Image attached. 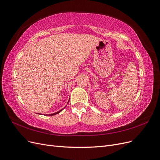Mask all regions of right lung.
Listing matches in <instances>:
<instances>
[{"instance_id": "right-lung-1", "label": "right lung", "mask_w": 160, "mask_h": 160, "mask_svg": "<svg viewBox=\"0 0 160 160\" xmlns=\"http://www.w3.org/2000/svg\"><path fill=\"white\" fill-rule=\"evenodd\" d=\"M64 109V108H63ZM63 109H61L60 111H57V112H56V113H52V114H50V115H56V114H57V113H60L61 111Z\"/></svg>"}]
</instances>
